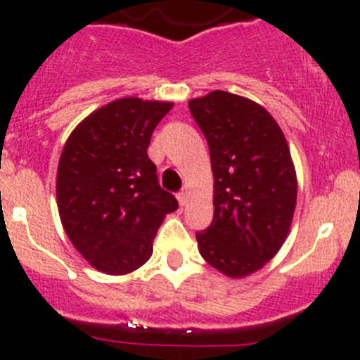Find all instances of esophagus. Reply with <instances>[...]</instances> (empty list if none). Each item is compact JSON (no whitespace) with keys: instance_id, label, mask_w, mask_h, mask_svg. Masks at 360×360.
Listing matches in <instances>:
<instances>
[{"instance_id":"1","label":"esophagus","mask_w":360,"mask_h":360,"mask_svg":"<svg viewBox=\"0 0 360 360\" xmlns=\"http://www.w3.org/2000/svg\"><path fill=\"white\" fill-rule=\"evenodd\" d=\"M177 200H179V205H186L188 200H190V195H188V191H179L177 193Z\"/></svg>"}]
</instances>
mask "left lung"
Segmentation results:
<instances>
[{
  "label": "left lung",
  "mask_w": 360,
  "mask_h": 360,
  "mask_svg": "<svg viewBox=\"0 0 360 360\" xmlns=\"http://www.w3.org/2000/svg\"><path fill=\"white\" fill-rule=\"evenodd\" d=\"M209 144L214 219L198 231L202 257L231 278L263 268L288 238L297 181L281 127L263 106L214 90L188 103Z\"/></svg>",
  "instance_id": "left-lung-1"
}]
</instances>
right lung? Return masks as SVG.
<instances>
[{
	"label": "right lung",
	"instance_id": "obj_1",
	"mask_svg": "<svg viewBox=\"0 0 360 360\" xmlns=\"http://www.w3.org/2000/svg\"><path fill=\"white\" fill-rule=\"evenodd\" d=\"M172 103L123 97L86 116L57 169V207L75 249L96 270L125 275L153 252L163 217L177 209L148 157L151 134Z\"/></svg>",
	"mask_w": 360,
	"mask_h": 360
}]
</instances>
